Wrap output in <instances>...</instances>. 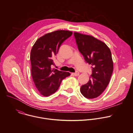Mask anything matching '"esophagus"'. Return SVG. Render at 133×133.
I'll list each match as a JSON object with an SVG mask.
<instances>
[{"mask_svg": "<svg viewBox=\"0 0 133 133\" xmlns=\"http://www.w3.org/2000/svg\"><path fill=\"white\" fill-rule=\"evenodd\" d=\"M72 75H73V76H78L79 75V72H78V71H76V72H75V73H72Z\"/></svg>", "mask_w": 133, "mask_h": 133, "instance_id": "esophagus-1", "label": "esophagus"}]
</instances>
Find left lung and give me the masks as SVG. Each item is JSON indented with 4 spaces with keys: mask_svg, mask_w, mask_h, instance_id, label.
I'll return each mask as SVG.
<instances>
[{
    "mask_svg": "<svg viewBox=\"0 0 133 133\" xmlns=\"http://www.w3.org/2000/svg\"><path fill=\"white\" fill-rule=\"evenodd\" d=\"M79 52L91 65L92 74L88 82L81 88V92L87 98L99 96L107 87L113 71L114 64L110 49L105 43L94 37L74 32Z\"/></svg>",
    "mask_w": 133,
    "mask_h": 133,
    "instance_id": "8db88e82",
    "label": "left lung"
}]
</instances>
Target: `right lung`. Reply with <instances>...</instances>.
<instances>
[{
    "mask_svg": "<svg viewBox=\"0 0 133 133\" xmlns=\"http://www.w3.org/2000/svg\"><path fill=\"white\" fill-rule=\"evenodd\" d=\"M72 32L57 30L39 38L34 45L30 54L31 75L35 85L40 94L48 96L60 87L61 82L70 76L69 72L52 69L54 57L61 44L71 37Z\"/></svg>",
    "mask_w": 133,
    "mask_h": 133,
    "instance_id": "add662e5",
    "label": "right lung"
}]
</instances>
